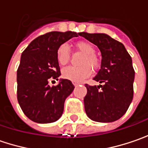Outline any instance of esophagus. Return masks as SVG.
Masks as SVG:
<instances>
[{"mask_svg":"<svg viewBox=\"0 0 148 148\" xmlns=\"http://www.w3.org/2000/svg\"><path fill=\"white\" fill-rule=\"evenodd\" d=\"M73 83V85L75 86H77L78 85H79V83H77V82H72Z\"/></svg>","mask_w":148,"mask_h":148,"instance_id":"34e87169","label":"esophagus"}]
</instances>
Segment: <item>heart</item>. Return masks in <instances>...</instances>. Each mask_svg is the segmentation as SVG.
<instances>
[{"label": "heart", "instance_id": "b5f03b06", "mask_svg": "<svg viewBox=\"0 0 148 148\" xmlns=\"http://www.w3.org/2000/svg\"><path fill=\"white\" fill-rule=\"evenodd\" d=\"M76 48L85 54L80 62L81 66H67L62 69V77L74 82H80L91 74V69L95 70L99 66V60L95 55V47L89 42L79 41L76 43ZM70 59V51L66 44L61 45L57 51V60L61 66L66 65Z\"/></svg>", "mask_w": 148, "mask_h": 148}]
</instances>
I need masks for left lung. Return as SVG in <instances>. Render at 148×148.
Wrapping results in <instances>:
<instances>
[{
  "label": "left lung",
  "instance_id": "8db88e82",
  "mask_svg": "<svg viewBox=\"0 0 148 148\" xmlns=\"http://www.w3.org/2000/svg\"><path fill=\"white\" fill-rule=\"evenodd\" d=\"M79 35L95 44L101 53L100 69L93 78L99 86H85V110L93 121H116L126 113L134 97L135 71L123 44L105 34L79 33Z\"/></svg>",
  "mask_w": 148,
  "mask_h": 148
}]
</instances>
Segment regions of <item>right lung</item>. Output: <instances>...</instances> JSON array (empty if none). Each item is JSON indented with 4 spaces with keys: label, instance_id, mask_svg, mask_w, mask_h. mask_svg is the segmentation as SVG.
Listing matches in <instances>:
<instances>
[{
    "label": "right lung",
    "instance_id": "right-lung-1",
    "mask_svg": "<svg viewBox=\"0 0 148 148\" xmlns=\"http://www.w3.org/2000/svg\"><path fill=\"white\" fill-rule=\"evenodd\" d=\"M79 33L49 32L34 39L22 53L17 70V99L30 120L38 123L57 121L62 116L64 102L75 86L71 81L61 79L50 86L52 79L61 75L57 51L60 46Z\"/></svg>",
    "mask_w": 148,
    "mask_h": 148
}]
</instances>
